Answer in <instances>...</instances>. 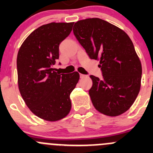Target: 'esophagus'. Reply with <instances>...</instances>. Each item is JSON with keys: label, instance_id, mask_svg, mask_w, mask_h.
Returning <instances> with one entry per match:
<instances>
[{"label": "esophagus", "instance_id": "esophagus-1", "mask_svg": "<svg viewBox=\"0 0 153 153\" xmlns=\"http://www.w3.org/2000/svg\"><path fill=\"white\" fill-rule=\"evenodd\" d=\"M85 77H86V75H84V74H80V78H85Z\"/></svg>", "mask_w": 153, "mask_h": 153}]
</instances>
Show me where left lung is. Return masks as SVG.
<instances>
[{"label":"left lung","instance_id":"obj_1","mask_svg":"<svg viewBox=\"0 0 153 153\" xmlns=\"http://www.w3.org/2000/svg\"><path fill=\"white\" fill-rule=\"evenodd\" d=\"M73 33L91 59L100 60L102 78L90 75L89 90L98 112L117 116L129 109L141 87L142 68L127 34L100 18L75 24Z\"/></svg>","mask_w":153,"mask_h":153}]
</instances>
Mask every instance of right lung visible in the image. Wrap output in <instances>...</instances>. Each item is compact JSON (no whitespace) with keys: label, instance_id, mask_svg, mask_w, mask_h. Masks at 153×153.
<instances>
[{"label":"right lung","instance_id":"1","mask_svg":"<svg viewBox=\"0 0 153 153\" xmlns=\"http://www.w3.org/2000/svg\"><path fill=\"white\" fill-rule=\"evenodd\" d=\"M74 23H50L34 30L17 57L18 87L31 111L46 121L61 120L71 109L69 95L78 82V72L60 74L52 69L59 58V45ZM59 64H61L59 63Z\"/></svg>","mask_w":153,"mask_h":153}]
</instances>
